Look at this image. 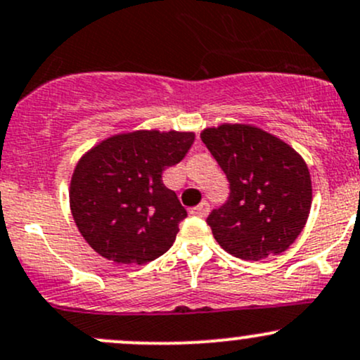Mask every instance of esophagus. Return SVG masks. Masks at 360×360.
Here are the masks:
<instances>
[{
  "label": "esophagus",
  "instance_id": "34e87169",
  "mask_svg": "<svg viewBox=\"0 0 360 360\" xmlns=\"http://www.w3.org/2000/svg\"><path fill=\"white\" fill-rule=\"evenodd\" d=\"M209 212H210V205L207 202H203V203H200L198 207H195V209H191L190 214L196 215V217H207V215H209Z\"/></svg>",
  "mask_w": 360,
  "mask_h": 360
}]
</instances>
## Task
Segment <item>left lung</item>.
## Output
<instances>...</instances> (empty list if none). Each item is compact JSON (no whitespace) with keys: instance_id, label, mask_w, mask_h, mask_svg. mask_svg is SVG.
<instances>
[{"instance_id":"8db88e82","label":"left lung","mask_w":360,"mask_h":360,"mask_svg":"<svg viewBox=\"0 0 360 360\" xmlns=\"http://www.w3.org/2000/svg\"><path fill=\"white\" fill-rule=\"evenodd\" d=\"M229 181V198L207 217L226 252L243 260L278 255L305 228L312 181L305 160L278 136L250 124L200 134Z\"/></svg>"}]
</instances>
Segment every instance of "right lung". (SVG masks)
I'll use <instances>...</instances> for the list:
<instances>
[{"instance_id":"right-lung-1","label":"right lung","mask_w":360,"mask_h":360,"mask_svg":"<svg viewBox=\"0 0 360 360\" xmlns=\"http://www.w3.org/2000/svg\"><path fill=\"white\" fill-rule=\"evenodd\" d=\"M195 132L132 131L86 151L70 179V210L82 238L117 264H146L172 247L186 210L162 172L179 164Z\"/></svg>"}]
</instances>
